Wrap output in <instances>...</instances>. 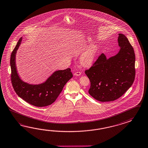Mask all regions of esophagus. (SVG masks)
<instances>
[{
  "mask_svg": "<svg viewBox=\"0 0 148 148\" xmlns=\"http://www.w3.org/2000/svg\"><path fill=\"white\" fill-rule=\"evenodd\" d=\"M81 72H76L74 73V75L75 76H79L81 75Z\"/></svg>",
  "mask_w": 148,
  "mask_h": 148,
  "instance_id": "1",
  "label": "esophagus"
}]
</instances>
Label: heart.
Wrapping results in <instances>:
<instances>
[{"mask_svg": "<svg viewBox=\"0 0 148 148\" xmlns=\"http://www.w3.org/2000/svg\"><path fill=\"white\" fill-rule=\"evenodd\" d=\"M98 52V47L97 45H92L80 57V61L83 65L90 66L95 59Z\"/></svg>", "mask_w": 148, "mask_h": 148, "instance_id": "heart-1", "label": "heart"}]
</instances>
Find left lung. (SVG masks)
<instances>
[{
	"mask_svg": "<svg viewBox=\"0 0 148 148\" xmlns=\"http://www.w3.org/2000/svg\"><path fill=\"white\" fill-rule=\"evenodd\" d=\"M118 35L120 50L118 53L107 59L102 53L85 71L91 83L89 94L101 102L112 101L120 98L134 81V51L124 34Z\"/></svg>",
	"mask_w": 148,
	"mask_h": 148,
	"instance_id": "1",
	"label": "left lung"
}]
</instances>
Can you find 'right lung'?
I'll return each instance as SVG.
<instances>
[{"instance_id":"right-lung-1","label":"right lung","mask_w":148,"mask_h":148,"mask_svg":"<svg viewBox=\"0 0 148 148\" xmlns=\"http://www.w3.org/2000/svg\"><path fill=\"white\" fill-rule=\"evenodd\" d=\"M21 38L10 56L11 81L14 91L20 98L32 105L42 107L50 105L58 97L66 83L73 77L71 69L59 70L53 73L43 83L33 85L23 82L17 72L15 56L22 41Z\"/></svg>"}]
</instances>
